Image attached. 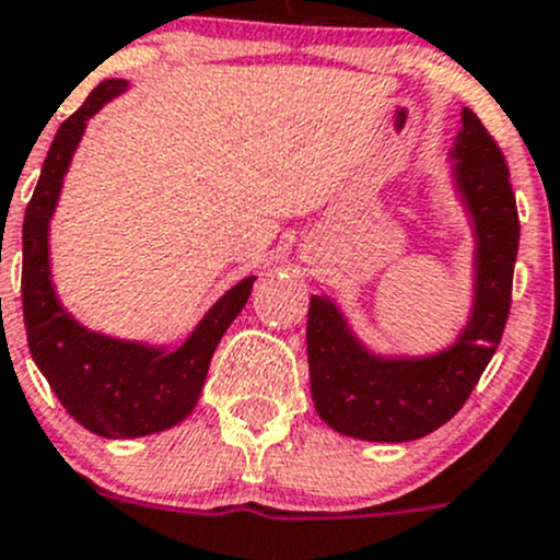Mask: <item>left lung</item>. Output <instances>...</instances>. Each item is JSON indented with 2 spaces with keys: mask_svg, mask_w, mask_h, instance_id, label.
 Returning <instances> with one entry per match:
<instances>
[{
  "mask_svg": "<svg viewBox=\"0 0 560 560\" xmlns=\"http://www.w3.org/2000/svg\"><path fill=\"white\" fill-rule=\"evenodd\" d=\"M452 155L479 241L474 317L457 345L438 355L385 361L358 345L334 303L312 295L306 323L312 399L325 424L341 435L377 443L430 435L457 416L501 345L520 246L509 166L470 108H463V130Z\"/></svg>",
  "mask_w": 560,
  "mask_h": 560,
  "instance_id": "left-lung-1",
  "label": "left lung"
}]
</instances>
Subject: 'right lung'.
I'll return each mask as SVG.
<instances>
[{"label":"right lung","mask_w":560,"mask_h":560,"mask_svg":"<svg viewBox=\"0 0 560 560\" xmlns=\"http://www.w3.org/2000/svg\"><path fill=\"white\" fill-rule=\"evenodd\" d=\"M128 86L106 79L84 106L59 125L43 161L40 180L24 215V268L21 301L30 352L65 410L103 438H142L180 424L194 410L221 336L252 295L254 276L232 287L177 350L108 339L81 328L54 295L48 270V221L62 177L84 125L97 108Z\"/></svg>","instance_id":"1"}]
</instances>
